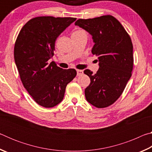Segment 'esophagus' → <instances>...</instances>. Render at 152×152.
Returning <instances> with one entry per match:
<instances>
[{
    "mask_svg": "<svg viewBox=\"0 0 152 152\" xmlns=\"http://www.w3.org/2000/svg\"><path fill=\"white\" fill-rule=\"evenodd\" d=\"M84 72L83 70H77V76H82V74H83Z\"/></svg>",
    "mask_w": 152,
    "mask_h": 152,
    "instance_id": "1",
    "label": "esophagus"
}]
</instances>
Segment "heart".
<instances>
[{
	"label": "heart",
	"instance_id": "b5f03b06",
	"mask_svg": "<svg viewBox=\"0 0 152 152\" xmlns=\"http://www.w3.org/2000/svg\"><path fill=\"white\" fill-rule=\"evenodd\" d=\"M85 33V32L82 30L78 29V30L74 31L72 33V35H78V34H80V33Z\"/></svg>",
	"mask_w": 152,
	"mask_h": 152
}]
</instances>
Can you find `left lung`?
<instances>
[{
    "label": "left lung",
    "instance_id": "1",
    "mask_svg": "<svg viewBox=\"0 0 152 152\" xmlns=\"http://www.w3.org/2000/svg\"><path fill=\"white\" fill-rule=\"evenodd\" d=\"M75 25L92 36L93 55L98 56L99 69L96 74L86 69L91 78L84 92L89 103L97 108L111 105L119 99L132 76L133 44L130 36L116 18L104 15L78 19Z\"/></svg>",
    "mask_w": 152,
    "mask_h": 152
}]
</instances>
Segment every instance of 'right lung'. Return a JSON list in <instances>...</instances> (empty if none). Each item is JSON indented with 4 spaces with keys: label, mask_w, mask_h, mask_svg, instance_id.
<instances>
[{
    "label": "right lung",
    "mask_w": 152,
    "mask_h": 152,
    "mask_svg": "<svg viewBox=\"0 0 152 152\" xmlns=\"http://www.w3.org/2000/svg\"><path fill=\"white\" fill-rule=\"evenodd\" d=\"M76 20L73 17H37L29 20L18 35L14 58L20 80L38 104L56 106L66 87L76 76L75 69H62L49 60L59 35Z\"/></svg>",
    "instance_id": "add662e5"
}]
</instances>
